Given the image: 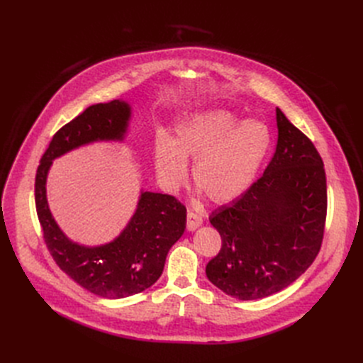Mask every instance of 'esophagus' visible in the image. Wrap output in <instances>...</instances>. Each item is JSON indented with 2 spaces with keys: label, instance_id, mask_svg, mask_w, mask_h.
<instances>
[{
  "label": "esophagus",
  "instance_id": "1",
  "mask_svg": "<svg viewBox=\"0 0 363 363\" xmlns=\"http://www.w3.org/2000/svg\"><path fill=\"white\" fill-rule=\"evenodd\" d=\"M201 223H203V219L200 215H197L191 211L186 213V230L188 231H196L199 226H201Z\"/></svg>",
  "mask_w": 363,
  "mask_h": 363
}]
</instances>
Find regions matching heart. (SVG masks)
<instances>
[{
  "instance_id": "obj_1",
  "label": "heart",
  "mask_w": 363,
  "mask_h": 363,
  "mask_svg": "<svg viewBox=\"0 0 363 363\" xmlns=\"http://www.w3.org/2000/svg\"><path fill=\"white\" fill-rule=\"evenodd\" d=\"M272 145L269 126L233 113L206 108L186 113L175 123L172 140L157 135L155 143L156 177L167 193L186 184L188 162L200 191L215 203L241 197L256 181Z\"/></svg>"
}]
</instances>
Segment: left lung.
I'll use <instances>...</instances> for the list:
<instances>
[{
  "label": "left lung",
  "mask_w": 363,
  "mask_h": 363,
  "mask_svg": "<svg viewBox=\"0 0 363 363\" xmlns=\"http://www.w3.org/2000/svg\"><path fill=\"white\" fill-rule=\"evenodd\" d=\"M278 143L263 175L208 218L222 238L206 275L238 300L272 296L315 260L327 216V178L312 141L277 108Z\"/></svg>",
  "instance_id": "1"
}]
</instances>
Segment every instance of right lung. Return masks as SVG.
I'll return each mask as SVG.
<instances>
[{"label":"right lung","mask_w":363,"mask_h":363,"mask_svg":"<svg viewBox=\"0 0 363 363\" xmlns=\"http://www.w3.org/2000/svg\"><path fill=\"white\" fill-rule=\"evenodd\" d=\"M132 107L113 100L89 106L52 137L36 170L35 203L48 250L74 282L104 298L138 294L155 284L166 256L184 234L186 208L169 194L141 189L137 208L122 233L100 245L72 241L55 222L47 200V178L52 162L94 143H122L128 135Z\"/></svg>","instance_id":"add662e5"}]
</instances>
